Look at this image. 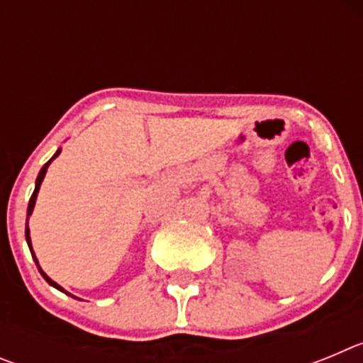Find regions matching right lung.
<instances>
[{"mask_svg": "<svg viewBox=\"0 0 363 363\" xmlns=\"http://www.w3.org/2000/svg\"><path fill=\"white\" fill-rule=\"evenodd\" d=\"M62 152V149H57L56 150V154H54L52 158L49 160V162L45 163L43 167H41V171H40V174H38V178H36V187H34V192H32V196H30V201H28V209H27V223H25V240H27V243H28V249H30V255H32V258H34V262H36V265H38V258H36V255H34V251H32V242H30V230H28V218H30V214H32V211H34V205H36V198H38V192H40V185H41V182H43V178H45V174H47V169H49V165L50 163L54 162V158H57V154ZM38 271L41 272V277L45 278V280H47V284L49 285H52V287H56L57 291H62V293H65V294H69V296H72V294L70 293H67L65 289H63L62 285H57L56 281L52 280V278H49L47 277V274H45L43 272V269L40 267V265H38Z\"/></svg>", "mask_w": 363, "mask_h": 363, "instance_id": "1", "label": "right lung"}]
</instances>
